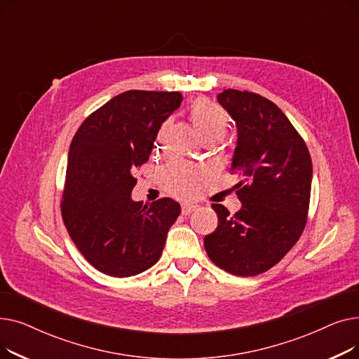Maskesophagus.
<instances>
[{
  "instance_id": "1",
  "label": "esophagus",
  "mask_w": 359,
  "mask_h": 359,
  "mask_svg": "<svg viewBox=\"0 0 359 359\" xmlns=\"http://www.w3.org/2000/svg\"><path fill=\"white\" fill-rule=\"evenodd\" d=\"M196 208H198V206L194 205V203H183V205H182V215H189V214H192Z\"/></svg>"
}]
</instances>
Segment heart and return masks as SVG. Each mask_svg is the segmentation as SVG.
<instances>
[{
  "label": "heart",
  "instance_id": "heart-1",
  "mask_svg": "<svg viewBox=\"0 0 359 359\" xmlns=\"http://www.w3.org/2000/svg\"><path fill=\"white\" fill-rule=\"evenodd\" d=\"M191 121L202 142H218L229 129L224 109L210 99H198L191 106ZM158 176L165 192L179 198L196 195L205 180V172L201 167L182 160L168 161L160 168Z\"/></svg>",
  "mask_w": 359,
  "mask_h": 359
}]
</instances>
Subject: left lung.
Returning a JSON list of instances; mask_svg holds the SVG:
<instances>
[{
	"instance_id": "obj_1",
	"label": "left lung",
	"mask_w": 359,
	"mask_h": 359,
	"mask_svg": "<svg viewBox=\"0 0 359 359\" xmlns=\"http://www.w3.org/2000/svg\"><path fill=\"white\" fill-rule=\"evenodd\" d=\"M218 102L238 129L231 172L241 210L230 215L224 205L212 203L218 225L203 244L218 268L255 276L273 268L306 229L311 157L284 111L266 97L229 88Z\"/></svg>"
}]
</instances>
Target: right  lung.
I'll use <instances>...</instances> for the list:
<instances>
[{
	"label": "right lung",
	"instance_id": "1",
	"mask_svg": "<svg viewBox=\"0 0 359 359\" xmlns=\"http://www.w3.org/2000/svg\"><path fill=\"white\" fill-rule=\"evenodd\" d=\"M179 91L128 90L86 118L72 138L61 214L75 248L104 275L128 278L158 262L180 214L170 198L134 202V172L149 158Z\"/></svg>",
	"mask_w": 359,
	"mask_h": 359
}]
</instances>
